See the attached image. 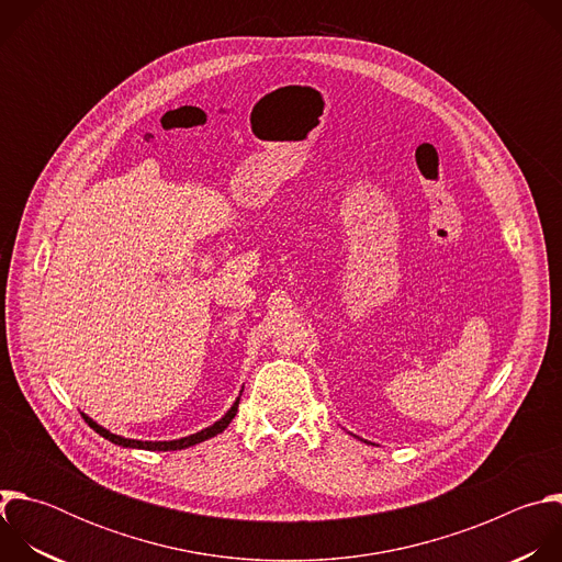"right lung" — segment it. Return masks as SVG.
<instances>
[{"label": "right lung", "instance_id": "add662e5", "mask_svg": "<svg viewBox=\"0 0 562 562\" xmlns=\"http://www.w3.org/2000/svg\"><path fill=\"white\" fill-rule=\"evenodd\" d=\"M237 400H235V405L226 412V416L222 418V420H217L215 425H211L209 429H202V431H198V434H193V436H189V438H180V440H171V442H142V440H131V438H122V436H115V434H111V431H106V429H102L100 425H95L93 420H89L87 416V420H89V425L100 434V436H104L106 440H111V442H115V445H122V447H133V449H148V451H178V449H187V447H193V445H198V442H204V440H209V438H213V436H217V434H222L226 427H228V423L235 418V414H237Z\"/></svg>", "mask_w": 562, "mask_h": 562}]
</instances>
